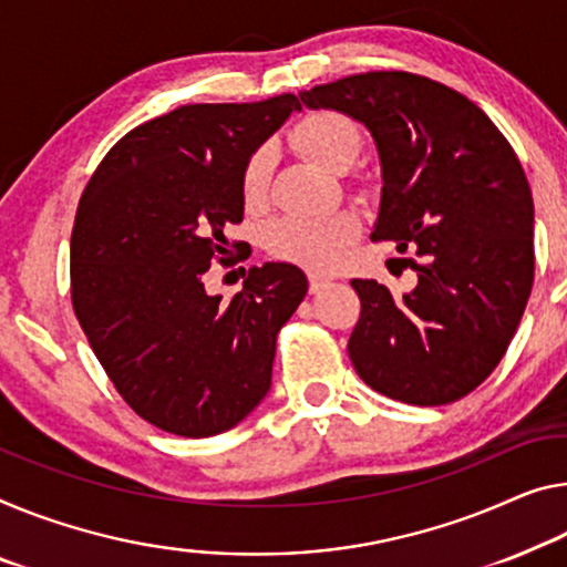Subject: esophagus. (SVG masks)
Listing matches in <instances>:
<instances>
[{
  "instance_id": "1",
  "label": "esophagus",
  "mask_w": 567,
  "mask_h": 567,
  "mask_svg": "<svg viewBox=\"0 0 567 567\" xmlns=\"http://www.w3.org/2000/svg\"><path fill=\"white\" fill-rule=\"evenodd\" d=\"M329 284H332V278H329V276H324V274H309V291L311 293H319Z\"/></svg>"
}]
</instances>
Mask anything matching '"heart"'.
Instances as JSON below:
<instances>
[{
	"label": "heart",
	"instance_id": "obj_1",
	"mask_svg": "<svg viewBox=\"0 0 567 567\" xmlns=\"http://www.w3.org/2000/svg\"><path fill=\"white\" fill-rule=\"evenodd\" d=\"M291 142L301 154H307L321 167L344 169L362 146L360 126L339 111H313L293 126ZM268 152L256 150L243 164L240 197L243 205L256 210L268 197ZM360 235V217L350 210L301 217L286 215L268 225L264 233V246L268 254L286 264H296L311 271L334 268L347 256Z\"/></svg>",
	"mask_w": 567,
	"mask_h": 567
}]
</instances>
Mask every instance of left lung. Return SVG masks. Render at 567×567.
I'll list each match as a JSON object with an SVG mask.
<instances>
[{"label":"left lung","instance_id":"1","mask_svg":"<svg viewBox=\"0 0 567 567\" xmlns=\"http://www.w3.org/2000/svg\"><path fill=\"white\" fill-rule=\"evenodd\" d=\"M299 95L370 128L382 164L372 240L415 250L403 299L352 281L357 374L408 405L461 400L507 352L535 281V205L515 150L474 101L423 75L360 73Z\"/></svg>","mask_w":567,"mask_h":567}]
</instances>
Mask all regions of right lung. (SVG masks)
<instances>
[{"instance_id": "right-lung-1", "label": "right lung", "mask_w": 567, "mask_h": 567, "mask_svg": "<svg viewBox=\"0 0 567 567\" xmlns=\"http://www.w3.org/2000/svg\"><path fill=\"white\" fill-rule=\"evenodd\" d=\"M296 109L291 93L179 106L121 136L83 189L71 233L75 319L124 403L156 429L230 431L271 388L276 339L307 276L254 266L223 301L205 274L213 260L248 258H228L225 238L243 223V164Z\"/></svg>"}]
</instances>
